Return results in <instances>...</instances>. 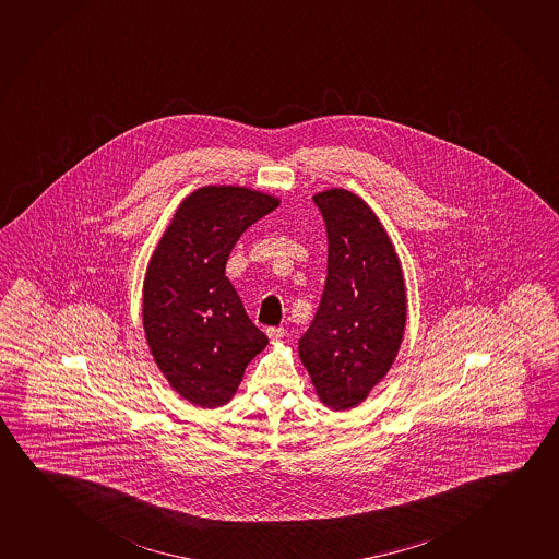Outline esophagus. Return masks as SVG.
<instances>
[{
	"instance_id": "34e87169",
	"label": "esophagus",
	"mask_w": 559,
	"mask_h": 559,
	"mask_svg": "<svg viewBox=\"0 0 559 559\" xmlns=\"http://www.w3.org/2000/svg\"><path fill=\"white\" fill-rule=\"evenodd\" d=\"M269 341L271 342H281L284 338V329L283 326H273V329H267Z\"/></svg>"
}]
</instances>
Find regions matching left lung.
<instances>
[{"label": "left lung", "instance_id": "left-lung-1", "mask_svg": "<svg viewBox=\"0 0 559 559\" xmlns=\"http://www.w3.org/2000/svg\"><path fill=\"white\" fill-rule=\"evenodd\" d=\"M313 200L326 225L329 273L298 354L317 397L344 412L361 404L396 361L407 319L404 271L364 198L329 188Z\"/></svg>", "mask_w": 559, "mask_h": 559}]
</instances>
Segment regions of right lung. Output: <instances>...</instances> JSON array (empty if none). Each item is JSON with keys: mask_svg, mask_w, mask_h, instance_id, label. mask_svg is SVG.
<instances>
[{"mask_svg": "<svg viewBox=\"0 0 559 559\" xmlns=\"http://www.w3.org/2000/svg\"><path fill=\"white\" fill-rule=\"evenodd\" d=\"M278 203L246 187L198 188L180 202L155 246L142 290V324L163 377L190 404H227L248 364L269 344L225 269L243 230Z\"/></svg>", "mask_w": 559, "mask_h": 559, "instance_id": "right-lung-1", "label": "right lung"}]
</instances>
